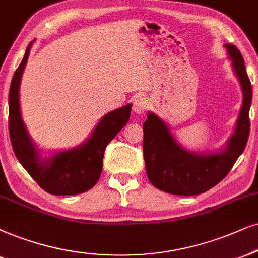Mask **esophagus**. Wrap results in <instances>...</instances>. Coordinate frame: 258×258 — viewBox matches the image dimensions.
<instances>
[{
  "instance_id": "esophagus-1",
  "label": "esophagus",
  "mask_w": 258,
  "mask_h": 258,
  "mask_svg": "<svg viewBox=\"0 0 258 258\" xmlns=\"http://www.w3.org/2000/svg\"><path fill=\"white\" fill-rule=\"evenodd\" d=\"M149 107V101L145 96H138L133 101V112L136 114H143Z\"/></svg>"
}]
</instances>
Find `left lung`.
<instances>
[{
    "mask_svg": "<svg viewBox=\"0 0 258 258\" xmlns=\"http://www.w3.org/2000/svg\"><path fill=\"white\" fill-rule=\"evenodd\" d=\"M224 47L243 93L242 108L232 136L217 151L194 152L182 146L164 120L149 112L143 125V151L149 181L159 190L175 195L205 193L229 174L245 149L252 88L239 50L232 44H225Z\"/></svg>",
    "mask_w": 258,
    "mask_h": 258,
    "instance_id": "1",
    "label": "left lung"
}]
</instances>
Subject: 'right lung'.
<instances>
[{
	"label": "right lung",
	"instance_id": "add662e5",
	"mask_svg": "<svg viewBox=\"0 0 258 258\" xmlns=\"http://www.w3.org/2000/svg\"><path fill=\"white\" fill-rule=\"evenodd\" d=\"M33 42L26 48L9 89V136L13 150L22 167L45 191L53 195L82 194L99 181L106 146L128 121L132 103L105 114L80 145L42 156L29 135L20 109L21 78Z\"/></svg>",
	"mask_w": 258,
	"mask_h": 258
}]
</instances>
